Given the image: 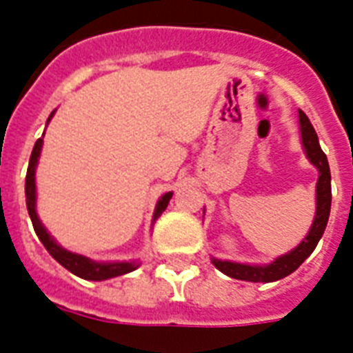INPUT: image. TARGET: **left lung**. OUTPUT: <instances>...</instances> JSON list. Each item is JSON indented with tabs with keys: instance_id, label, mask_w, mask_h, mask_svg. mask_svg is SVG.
Returning a JSON list of instances; mask_svg holds the SVG:
<instances>
[{
	"instance_id": "8db88e82",
	"label": "left lung",
	"mask_w": 353,
	"mask_h": 353,
	"mask_svg": "<svg viewBox=\"0 0 353 353\" xmlns=\"http://www.w3.org/2000/svg\"><path fill=\"white\" fill-rule=\"evenodd\" d=\"M299 119H301V133H302V144L306 150L307 157L313 165L319 168V183H317V214L313 220V225L307 232V236L302 240L299 247L293 251L284 254V256L276 258L273 263L269 265H245V263H234V262H221V260H212L216 268L220 269L221 273L227 276L238 280H247V282H274L288 276L293 273L304 260L313 252L317 247L321 236H323L326 223H328L330 207H332V176H330V165L326 159V154L319 144L317 133L307 115L302 110H299Z\"/></svg>"
}]
</instances>
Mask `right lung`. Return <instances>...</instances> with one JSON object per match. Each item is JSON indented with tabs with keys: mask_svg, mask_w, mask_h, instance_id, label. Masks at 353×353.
I'll return each instance as SVG.
<instances>
[{
	"mask_svg": "<svg viewBox=\"0 0 353 353\" xmlns=\"http://www.w3.org/2000/svg\"><path fill=\"white\" fill-rule=\"evenodd\" d=\"M54 113V112H52ZM51 113V117H52ZM49 117V119H51ZM43 139H38L32 148V154H30L29 159V168H27V177H25V196H27V210H29L30 221H32V227H34L36 234L40 238V241L43 243L49 254H51L58 263H62L63 268L71 271L73 274L80 276V279L85 280H106L113 279V276H121V274H126L130 271L137 268L135 262H115V263H99L91 262L90 258L82 256V254H74V252H69L65 249H62L60 245H57V241L52 240L51 236L47 234V231L41 225V221L38 220V214H36V185H34V170L36 163H38V157H40V150ZM172 192L165 194L163 198L159 199V203L155 207V218H159L163 214V210L166 209V205L170 201Z\"/></svg>",
	"mask_w": 353,
	"mask_h": 353,
	"instance_id": "1",
	"label": "right lung"
}]
</instances>
